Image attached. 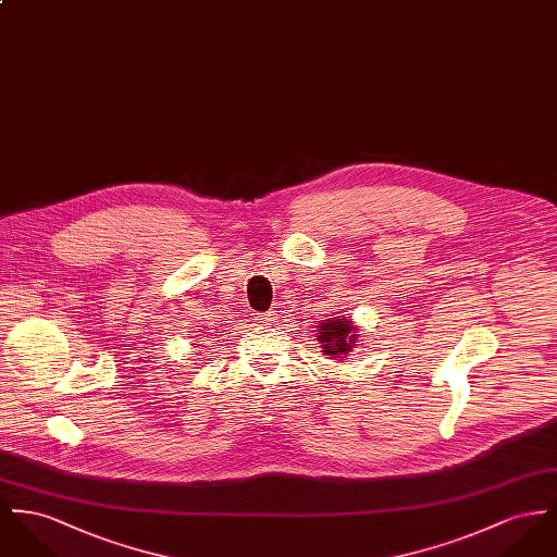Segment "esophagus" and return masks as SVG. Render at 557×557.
<instances>
[{
    "instance_id": "esophagus-1",
    "label": "esophagus",
    "mask_w": 557,
    "mask_h": 557,
    "mask_svg": "<svg viewBox=\"0 0 557 557\" xmlns=\"http://www.w3.org/2000/svg\"><path fill=\"white\" fill-rule=\"evenodd\" d=\"M257 320L260 324H273V322H277V311H262V313H257Z\"/></svg>"
}]
</instances>
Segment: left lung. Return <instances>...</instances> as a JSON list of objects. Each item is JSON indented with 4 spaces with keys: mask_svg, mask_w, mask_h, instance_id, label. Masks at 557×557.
<instances>
[{
    "mask_svg": "<svg viewBox=\"0 0 557 557\" xmlns=\"http://www.w3.org/2000/svg\"><path fill=\"white\" fill-rule=\"evenodd\" d=\"M318 339L322 342V351L333 358H345L347 351L354 347L358 339V329L351 320L337 315L322 320L318 326Z\"/></svg>",
    "mask_w": 557,
    "mask_h": 557,
    "instance_id": "8db88e82",
    "label": "left lung"
}]
</instances>
